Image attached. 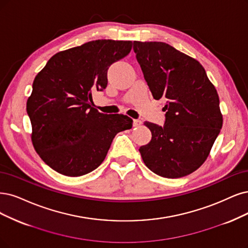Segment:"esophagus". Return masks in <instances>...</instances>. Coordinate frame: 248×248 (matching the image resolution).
<instances>
[{
	"mask_svg": "<svg viewBox=\"0 0 248 248\" xmlns=\"http://www.w3.org/2000/svg\"><path fill=\"white\" fill-rule=\"evenodd\" d=\"M142 124V122L140 121V119H134L133 121V125L134 126H139Z\"/></svg>",
	"mask_w": 248,
	"mask_h": 248,
	"instance_id": "obj_1",
	"label": "esophagus"
}]
</instances>
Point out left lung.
I'll return each instance as SVG.
<instances>
[{
	"label": "left lung",
	"mask_w": 248,
	"mask_h": 248,
	"mask_svg": "<svg viewBox=\"0 0 248 248\" xmlns=\"http://www.w3.org/2000/svg\"><path fill=\"white\" fill-rule=\"evenodd\" d=\"M134 52L155 100L166 101L162 126L144 124L151 141L142 159L154 173L170 179L190 175L207 158L223 125L219 99L201 64L162 42H134Z\"/></svg>",
	"instance_id": "left-lung-1"
}]
</instances>
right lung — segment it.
<instances>
[{
  "instance_id": "obj_1",
  "label": "right lung",
  "mask_w": 248,
  "mask_h": 248,
  "mask_svg": "<svg viewBox=\"0 0 248 248\" xmlns=\"http://www.w3.org/2000/svg\"><path fill=\"white\" fill-rule=\"evenodd\" d=\"M132 50L131 41L97 40L55 54L34 78L27 100L33 147L68 177L96 170L115 135L132 129L124 114L100 113L92 94L107 87V70Z\"/></svg>"
}]
</instances>
